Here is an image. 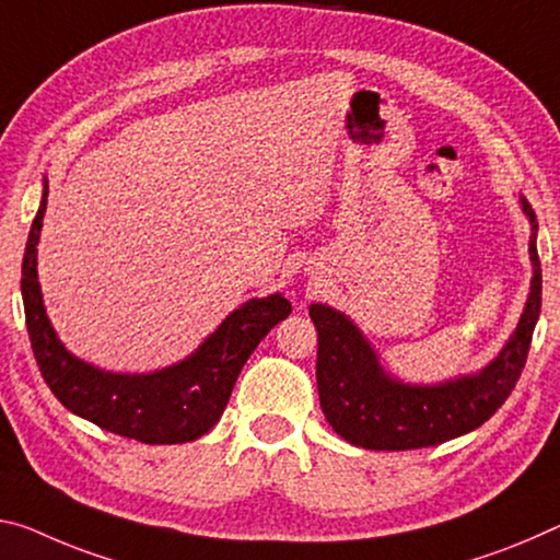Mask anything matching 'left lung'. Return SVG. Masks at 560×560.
<instances>
[{
	"mask_svg": "<svg viewBox=\"0 0 560 560\" xmlns=\"http://www.w3.org/2000/svg\"><path fill=\"white\" fill-rule=\"evenodd\" d=\"M530 221L528 254L534 264L530 294L521 322L499 357L471 376L421 386L388 376L359 326L336 308L312 304L308 316L318 331L316 384L322 411L331 429L353 446L371 451H408L478 429L499 411L526 366L540 314V261L536 248L538 221L521 197Z\"/></svg>",
	"mask_w": 560,
	"mask_h": 560,
	"instance_id": "obj_1",
	"label": "left lung"
}]
</instances>
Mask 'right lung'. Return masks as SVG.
<instances>
[{
	"mask_svg": "<svg viewBox=\"0 0 560 560\" xmlns=\"http://www.w3.org/2000/svg\"><path fill=\"white\" fill-rule=\"evenodd\" d=\"M49 184L32 221L22 261V301L32 351L44 381L69 411L104 431L141 443H186L214 425L246 359L273 326L291 314L281 294L248 299L229 314L191 357L152 374H112L77 359L57 339L42 301L37 244Z\"/></svg>",
	"mask_w": 560,
	"mask_h": 560,
	"instance_id": "right-lung-1",
	"label": "right lung"
}]
</instances>
